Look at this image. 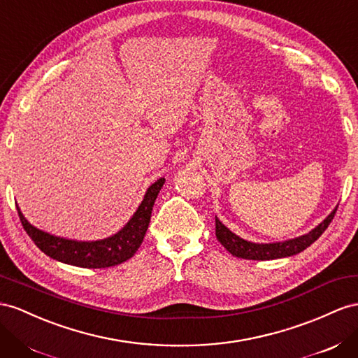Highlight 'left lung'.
Returning a JSON list of instances; mask_svg holds the SVG:
<instances>
[{
	"instance_id": "8db88e82",
	"label": "left lung",
	"mask_w": 358,
	"mask_h": 358,
	"mask_svg": "<svg viewBox=\"0 0 358 358\" xmlns=\"http://www.w3.org/2000/svg\"><path fill=\"white\" fill-rule=\"evenodd\" d=\"M336 210H337V206L333 209L331 214L322 221V223L317 224L315 229L308 231V234L292 238V239L280 241V243H253V241H247L234 234V231L221 223L217 217H215V236L220 241V244L223 245L229 253L241 259L273 260V259L289 257V256L301 253L303 250L310 247L315 241L324 234V230L328 227V224L331 223Z\"/></svg>"
}]
</instances>
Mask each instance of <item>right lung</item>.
<instances>
[{"instance_id": "1", "label": "right lung", "mask_w": 358, "mask_h": 358, "mask_svg": "<svg viewBox=\"0 0 358 358\" xmlns=\"http://www.w3.org/2000/svg\"><path fill=\"white\" fill-rule=\"evenodd\" d=\"M164 183H166L164 178L153 182L128 223L117 234L98 241H78L48 234V231L28 223L19 206L16 208L28 236L46 256L73 266L93 269L108 268L131 259L141 245L150 223L153 205H155V200Z\"/></svg>"}]
</instances>
